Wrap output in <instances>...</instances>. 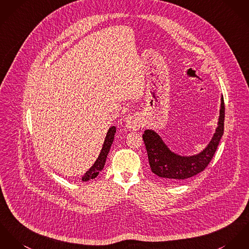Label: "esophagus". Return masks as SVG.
Here are the masks:
<instances>
[{
    "label": "esophagus",
    "mask_w": 249,
    "mask_h": 249,
    "mask_svg": "<svg viewBox=\"0 0 249 249\" xmlns=\"http://www.w3.org/2000/svg\"><path fill=\"white\" fill-rule=\"evenodd\" d=\"M142 126V118L139 115H134L127 118L126 127L131 131L139 130Z\"/></svg>",
    "instance_id": "34e87169"
}]
</instances>
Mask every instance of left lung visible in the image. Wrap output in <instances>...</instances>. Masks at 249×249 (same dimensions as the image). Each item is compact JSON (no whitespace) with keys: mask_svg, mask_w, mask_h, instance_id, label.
<instances>
[{"mask_svg":"<svg viewBox=\"0 0 249 249\" xmlns=\"http://www.w3.org/2000/svg\"><path fill=\"white\" fill-rule=\"evenodd\" d=\"M225 103L221 96L219 118L215 133L207 147L200 153L192 155H181L174 153L155 131L145 130L142 135L148 153L152 172L157 176L170 181L180 182L203 172L211 162L224 134Z\"/></svg>","mask_w":249,"mask_h":249,"instance_id":"obj_1","label":"left lung"}]
</instances>
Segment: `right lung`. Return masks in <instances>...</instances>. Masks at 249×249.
I'll list each match as a JSON object with an SVG mask.
<instances>
[{
    "label": "right lung",
    "mask_w": 249,
    "mask_h": 249,
    "mask_svg": "<svg viewBox=\"0 0 249 249\" xmlns=\"http://www.w3.org/2000/svg\"><path fill=\"white\" fill-rule=\"evenodd\" d=\"M115 133H116L115 126H112L111 128H109L107 134H106V137H105V140H104V143H103V146H102V149L100 151V153H99L96 162L94 163V165L87 172H85V174L81 178V180L83 182L89 181L91 179H95L96 176L98 175V173L103 170L105 162H106L107 155L110 152L111 146H112V144L114 142V139H115Z\"/></svg>",
    "instance_id": "right-lung-1"
}]
</instances>
